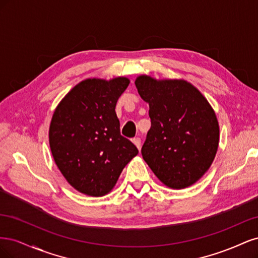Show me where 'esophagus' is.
<instances>
[{"label":"esophagus","instance_id":"1","mask_svg":"<svg viewBox=\"0 0 258 258\" xmlns=\"http://www.w3.org/2000/svg\"><path fill=\"white\" fill-rule=\"evenodd\" d=\"M132 142H134V144L138 147V150H141V139L135 138L134 140H132Z\"/></svg>","mask_w":258,"mask_h":258}]
</instances>
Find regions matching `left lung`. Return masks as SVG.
<instances>
[{
    "instance_id": "obj_1",
    "label": "left lung",
    "mask_w": 258,
    "mask_h": 258,
    "mask_svg": "<svg viewBox=\"0 0 258 258\" xmlns=\"http://www.w3.org/2000/svg\"><path fill=\"white\" fill-rule=\"evenodd\" d=\"M140 97L150 105L151 129L142 156L166 186L182 189L205 175L215 158L220 126L213 107L185 80L136 79Z\"/></svg>"
}]
</instances>
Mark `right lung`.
<instances>
[{
	"label": "right lung",
	"mask_w": 258,
	"mask_h": 258,
	"mask_svg": "<svg viewBox=\"0 0 258 258\" xmlns=\"http://www.w3.org/2000/svg\"><path fill=\"white\" fill-rule=\"evenodd\" d=\"M129 83L124 76L84 80L52 114L48 137L53 160L68 183L87 196L111 192L123 168L139 154L120 136L115 112Z\"/></svg>",
	"instance_id": "add662e5"
}]
</instances>
